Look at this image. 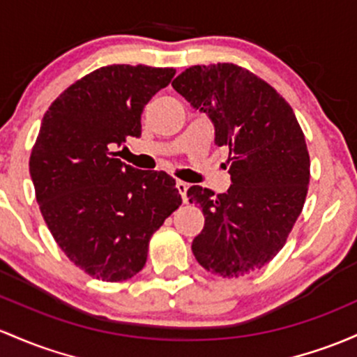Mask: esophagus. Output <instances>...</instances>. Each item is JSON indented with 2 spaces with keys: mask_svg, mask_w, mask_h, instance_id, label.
<instances>
[{
  "mask_svg": "<svg viewBox=\"0 0 357 357\" xmlns=\"http://www.w3.org/2000/svg\"><path fill=\"white\" fill-rule=\"evenodd\" d=\"M176 188H178L179 195H181L183 202H186V191H188V183L185 181H176Z\"/></svg>",
  "mask_w": 357,
  "mask_h": 357,
  "instance_id": "obj_1",
  "label": "esophagus"
}]
</instances>
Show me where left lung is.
Instances as JSON below:
<instances>
[{"instance_id":"obj_1","label":"left lung","mask_w":357,"mask_h":357,"mask_svg":"<svg viewBox=\"0 0 357 357\" xmlns=\"http://www.w3.org/2000/svg\"><path fill=\"white\" fill-rule=\"evenodd\" d=\"M172 88L215 125V144L229 149L232 185L213 197L188 190L205 227L191 249L206 271L238 278L268 264L303 210L310 155L293 108L271 84L230 62L191 66Z\"/></svg>"}]
</instances>
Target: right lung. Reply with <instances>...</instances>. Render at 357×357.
<instances>
[{
	"instance_id": "add662e5",
	"label": "right lung",
	"mask_w": 357,
	"mask_h": 357,
	"mask_svg": "<svg viewBox=\"0 0 357 357\" xmlns=\"http://www.w3.org/2000/svg\"><path fill=\"white\" fill-rule=\"evenodd\" d=\"M176 69L105 66L70 84L42 119L30 176L42 217L69 261L120 283L146 266L149 241L181 205L164 171H140L112 147L140 137V115Z\"/></svg>"
}]
</instances>
